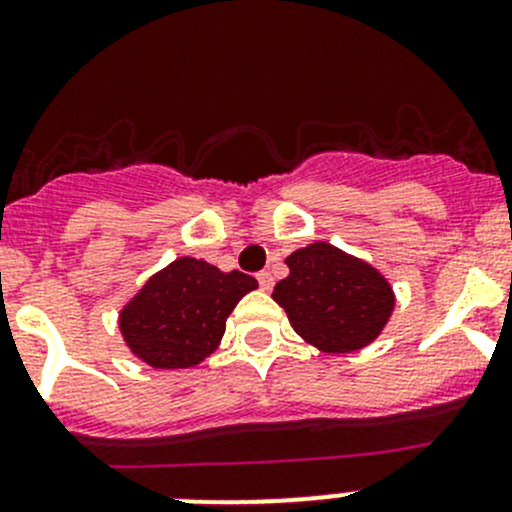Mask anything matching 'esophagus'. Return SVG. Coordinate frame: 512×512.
<instances>
[{"label": "esophagus", "instance_id": "1", "mask_svg": "<svg viewBox=\"0 0 512 512\" xmlns=\"http://www.w3.org/2000/svg\"><path fill=\"white\" fill-rule=\"evenodd\" d=\"M257 282H260V287L265 289V292H270L272 285H275V280H272V275H270V272H267V270L257 275Z\"/></svg>", "mask_w": 512, "mask_h": 512}]
</instances>
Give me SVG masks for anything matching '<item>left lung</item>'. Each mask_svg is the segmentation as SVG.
Segmentation results:
<instances>
[{"label":"left lung","instance_id":"8db88e82","mask_svg":"<svg viewBox=\"0 0 512 512\" xmlns=\"http://www.w3.org/2000/svg\"><path fill=\"white\" fill-rule=\"evenodd\" d=\"M289 275L272 299L287 312L294 332L324 354L369 347L396 307L391 282L361 257L317 240L287 257Z\"/></svg>","mask_w":512,"mask_h":512}]
</instances>
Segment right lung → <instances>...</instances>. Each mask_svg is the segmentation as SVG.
Segmentation results:
<instances>
[{"instance_id":"obj_1","label":"right lung","mask_w":512,"mask_h":512,"mask_svg":"<svg viewBox=\"0 0 512 512\" xmlns=\"http://www.w3.org/2000/svg\"><path fill=\"white\" fill-rule=\"evenodd\" d=\"M252 289L257 280L245 272L178 257L123 304L118 332L133 359L153 369H193L220 347L227 317Z\"/></svg>"}]
</instances>
